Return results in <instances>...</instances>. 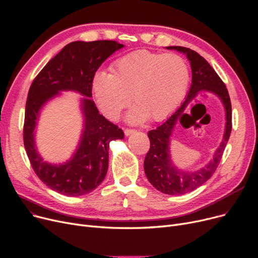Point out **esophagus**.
Returning a JSON list of instances; mask_svg holds the SVG:
<instances>
[{
    "instance_id": "esophagus-1",
    "label": "esophagus",
    "mask_w": 258,
    "mask_h": 258,
    "mask_svg": "<svg viewBox=\"0 0 258 258\" xmlns=\"http://www.w3.org/2000/svg\"><path fill=\"white\" fill-rule=\"evenodd\" d=\"M134 133H136V130H133V128H126V130L124 131L125 136H130V135H132V134H134Z\"/></svg>"
}]
</instances>
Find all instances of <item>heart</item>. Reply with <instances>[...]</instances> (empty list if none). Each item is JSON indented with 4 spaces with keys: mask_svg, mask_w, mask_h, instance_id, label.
<instances>
[{
    "mask_svg": "<svg viewBox=\"0 0 258 258\" xmlns=\"http://www.w3.org/2000/svg\"><path fill=\"white\" fill-rule=\"evenodd\" d=\"M111 71L95 75L92 87L100 110L112 120L128 105L131 96L136 106L130 121L163 120L183 101L189 84L188 66L175 53L138 50L116 60Z\"/></svg>",
    "mask_w": 258,
    "mask_h": 258,
    "instance_id": "heart-1",
    "label": "heart"
}]
</instances>
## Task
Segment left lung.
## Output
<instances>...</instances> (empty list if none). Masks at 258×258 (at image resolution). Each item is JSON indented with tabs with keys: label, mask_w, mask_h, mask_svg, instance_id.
<instances>
[{
	"label": "left lung",
	"mask_w": 258,
	"mask_h": 258,
	"mask_svg": "<svg viewBox=\"0 0 258 258\" xmlns=\"http://www.w3.org/2000/svg\"><path fill=\"white\" fill-rule=\"evenodd\" d=\"M167 49H174L186 54L191 66L192 83L185 101L178 110L164 123L147 133L151 147L144 159V171L148 181L159 191L173 196L190 192L212 177L220 164L230 134H231L232 108L225 84L204 57L201 56L198 52L181 46L167 47ZM201 90L212 91L218 94L223 101L226 111V130L223 141L210 163L201 171L186 173L177 170L171 163L169 138L175 123L183 113L185 106Z\"/></svg>",
	"instance_id": "obj_1"
}]
</instances>
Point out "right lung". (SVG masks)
<instances>
[{
  "instance_id": "1",
  "label": "right lung",
  "mask_w": 258,
  "mask_h": 258,
  "mask_svg": "<svg viewBox=\"0 0 258 258\" xmlns=\"http://www.w3.org/2000/svg\"><path fill=\"white\" fill-rule=\"evenodd\" d=\"M123 47L115 40L73 42L64 46L32 81L26 101L24 145L39 180L58 194L78 197L98 187L108 166L110 142L123 139V131L98 113L92 97L95 73L101 63ZM73 89L87 96L83 100L85 131L78 152L62 166H51L37 154L33 131L42 104L59 90Z\"/></svg>"
}]
</instances>
